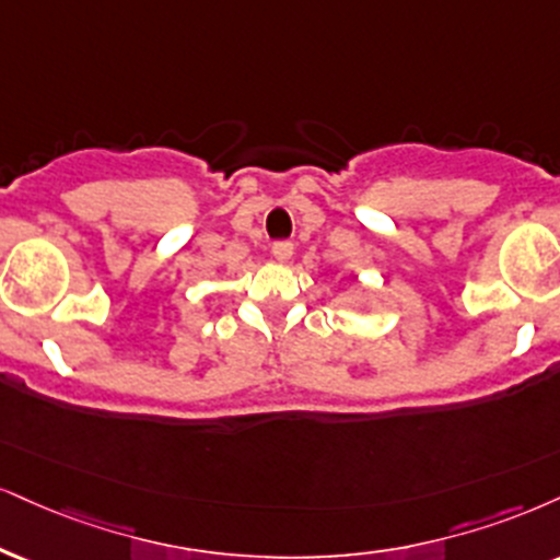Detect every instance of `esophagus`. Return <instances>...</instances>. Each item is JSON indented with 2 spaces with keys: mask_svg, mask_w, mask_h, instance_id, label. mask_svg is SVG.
I'll return each mask as SVG.
<instances>
[{
  "mask_svg": "<svg viewBox=\"0 0 560 560\" xmlns=\"http://www.w3.org/2000/svg\"><path fill=\"white\" fill-rule=\"evenodd\" d=\"M271 253L279 262H287L294 255V245L289 240H279V242H273V245H271Z\"/></svg>",
  "mask_w": 560,
  "mask_h": 560,
  "instance_id": "1",
  "label": "esophagus"
}]
</instances>
